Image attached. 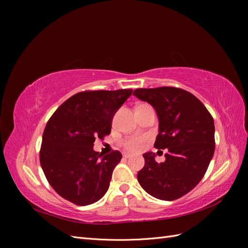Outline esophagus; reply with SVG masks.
I'll return each mask as SVG.
<instances>
[{
	"instance_id": "1",
	"label": "esophagus",
	"mask_w": 248,
	"mask_h": 248,
	"mask_svg": "<svg viewBox=\"0 0 248 248\" xmlns=\"http://www.w3.org/2000/svg\"><path fill=\"white\" fill-rule=\"evenodd\" d=\"M123 156L125 157V158H129V157H131V154H129V153H124Z\"/></svg>"
}]
</instances>
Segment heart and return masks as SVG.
Listing matches in <instances>:
<instances>
[{"mask_svg":"<svg viewBox=\"0 0 248 248\" xmlns=\"http://www.w3.org/2000/svg\"><path fill=\"white\" fill-rule=\"evenodd\" d=\"M144 137H130L122 141V146L129 152H138L144 146Z\"/></svg>","mask_w":248,"mask_h":248,"instance_id":"b5f03b06","label":"heart"}]
</instances>
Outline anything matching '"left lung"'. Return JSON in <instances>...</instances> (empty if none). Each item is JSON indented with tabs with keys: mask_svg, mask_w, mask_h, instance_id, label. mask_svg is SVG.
Listing matches in <instances>:
<instances>
[{
	"mask_svg": "<svg viewBox=\"0 0 248 248\" xmlns=\"http://www.w3.org/2000/svg\"><path fill=\"white\" fill-rule=\"evenodd\" d=\"M133 95L154 108L159 122L154 146L169 150L160 163L153 152L142 155L139 183L156 199L177 200L199 184L209 167L215 150L214 120L196 96L182 89L141 88Z\"/></svg>",
	"mask_w": 248,
	"mask_h": 248,
	"instance_id": "obj_1",
	"label": "left lung"
}]
</instances>
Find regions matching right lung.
<instances>
[{"label": "right lung", "mask_w": 248, "mask_h": 248, "mask_svg": "<svg viewBox=\"0 0 248 248\" xmlns=\"http://www.w3.org/2000/svg\"><path fill=\"white\" fill-rule=\"evenodd\" d=\"M131 93V89L80 92L50 117L42 136L40 164L59 196L87 206L106 194L122 154L96 152L94 141L110 133L112 118Z\"/></svg>", "instance_id": "1"}]
</instances>
